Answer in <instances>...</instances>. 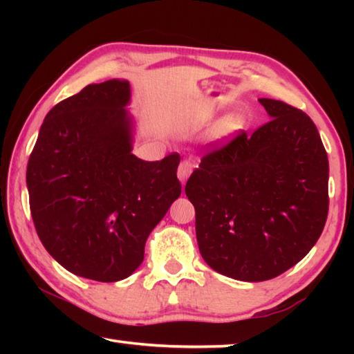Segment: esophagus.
I'll list each match as a JSON object with an SVG mask.
<instances>
[{
    "mask_svg": "<svg viewBox=\"0 0 354 354\" xmlns=\"http://www.w3.org/2000/svg\"><path fill=\"white\" fill-rule=\"evenodd\" d=\"M192 170H194V165H192L189 160H183V162L179 164V167H178V178H179V181H181L183 185L189 179Z\"/></svg>",
    "mask_w": 354,
    "mask_h": 354,
    "instance_id": "1",
    "label": "esophagus"
}]
</instances>
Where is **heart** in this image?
Instances as JSON below:
<instances>
[{
	"mask_svg": "<svg viewBox=\"0 0 354 354\" xmlns=\"http://www.w3.org/2000/svg\"><path fill=\"white\" fill-rule=\"evenodd\" d=\"M245 124V118L241 113H231V115L225 117L217 123V127L214 128V134L217 137H226L237 133L239 129H242Z\"/></svg>",
	"mask_w": 354,
	"mask_h": 354,
	"instance_id": "1",
	"label": "heart"
}]
</instances>
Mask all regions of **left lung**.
Instances as JSON below:
<instances>
[{
  "mask_svg": "<svg viewBox=\"0 0 354 354\" xmlns=\"http://www.w3.org/2000/svg\"><path fill=\"white\" fill-rule=\"evenodd\" d=\"M272 120L206 154L185 184L203 259L248 283L306 256L328 217V156L303 111L259 98Z\"/></svg>",
  "mask_w": 354,
  "mask_h": 354,
  "instance_id": "1",
  "label": "left lung"
}]
</instances>
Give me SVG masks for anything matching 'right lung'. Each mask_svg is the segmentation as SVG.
<instances>
[{"label":"right lung","mask_w":354,"mask_h":354,"mask_svg":"<svg viewBox=\"0 0 354 354\" xmlns=\"http://www.w3.org/2000/svg\"><path fill=\"white\" fill-rule=\"evenodd\" d=\"M131 86L88 84L46 113L26 170L35 231L77 277L115 283L143 261L149 232L181 195L179 156L133 154Z\"/></svg>","instance_id":"right-lung-1"}]
</instances>
